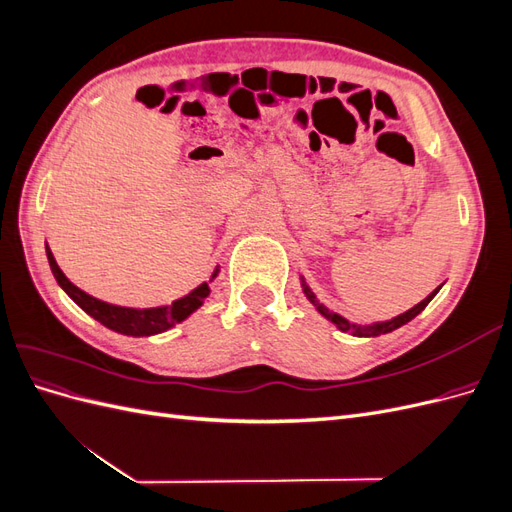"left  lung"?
<instances>
[{"instance_id":"obj_1","label":"left lung","mask_w":512,"mask_h":512,"mask_svg":"<svg viewBox=\"0 0 512 512\" xmlns=\"http://www.w3.org/2000/svg\"><path fill=\"white\" fill-rule=\"evenodd\" d=\"M301 286H303V292H305V297L309 299V303H312L318 312L327 318V320H331L335 327L339 329V331H344V333H350V335H356V337H378V335H384V333H391V331H395V329H399V327H404L406 322H410L412 318H416L418 314L423 312V309L429 305V301L436 297L438 294V290L442 288H436L433 290L429 297H425L421 303L418 305H414L412 309H408V312H404V314H399V316H395V318H391V320H384V322H374V324H352V322H348L344 316H339V314H335V312H331L329 307H324L318 299H316V294L312 292V288H309L307 284H305V280L301 277Z\"/></svg>"}]
</instances>
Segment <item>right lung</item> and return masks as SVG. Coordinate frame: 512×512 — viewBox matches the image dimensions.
Returning <instances> with one entry per match:
<instances>
[{
	"mask_svg": "<svg viewBox=\"0 0 512 512\" xmlns=\"http://www.w3.org/2000/svg\"><path fill=\"white\" fill-rule=\"evenodd\" d=\"M46 258H49L51 271L55 275L57 284L66 290L68 297L79 305L83 312H87L91 318H96L102 322L106 329L117 331L121 335H132V337H147V335H156L164 333L170 327H175L177 322L185 320L190 314H194L196 309L205 303L209 297V282H213V277L220 273V269L215 267L211 280L203 282L198 288H194L190 294L173 301V305H164V307H147V309H136V307H121V305H111L106 301H100L96 297H91L85 290L79 286H74L64 271L59 269L55 262V256L51 252V247L46 245Z\"/></svg>",
	"mask_w": 512,
	"mask_h": 512,
	"instance_id": "obj_1",
	"label": "right lung"
}]
</instances>
